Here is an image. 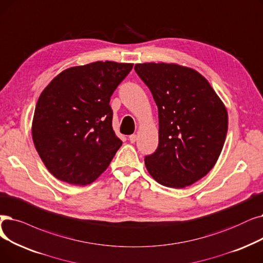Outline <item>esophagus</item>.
Returning a JSON list of instances; mask_svg holds the SVG:
<instances>
[{
  "mask_svg": "<svg viewBox=\"0 0 263 263\" xmlns=\"http://www.w3.org/2000/svg\"><path fill=\"white\" fill-rule=\"evenodd\" d=\"M136 139H138V138H136V135H135V134H132V135H130V136H129V141H130L131 143H135Z\"/></svg>",
  "mask_w": 263,
  "mask_h": 263,
  "instance_id": "34e87169",
  "label": "esophagus"
}]
</instances>
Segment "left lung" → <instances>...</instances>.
<instances>
[{
	"label": "left lung",
	"mask_w": 263,
	"mask_h": 263,
	"mask_svg": "<svg viewBox=\"0 0 263 263\" xmlns=\"http://www.w3.org/2000/svg\"><path fill=\"white\" fill-rule=\"evenodd\" d=\"M135 72L158 106L159 145L145 157L153 178L185 188L206 175L218 160L228 131V112L208 79L176 63H138Z\"/></svg>",
	"instance_id": "8db88e82"
}]
</instances>
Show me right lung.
<instances>
[{
  "mask_svg": "<svg viewBox=\"0 0 263 263\" xmlns=\"http://www.w3.org/2000/svg\"><path fill=\"white\" fill-rule=\"evenodd\" d=\"M132 67L114 61L68 67L43 90L32 139L55 178L85 186L108 167L122 145L112 130L109 101Z\"/></svg>",
  "mask_w": 263,
  "mask_h": 263,
  "instance_id": "add662e5",
  "label": "right lung"
}]
</instances>
